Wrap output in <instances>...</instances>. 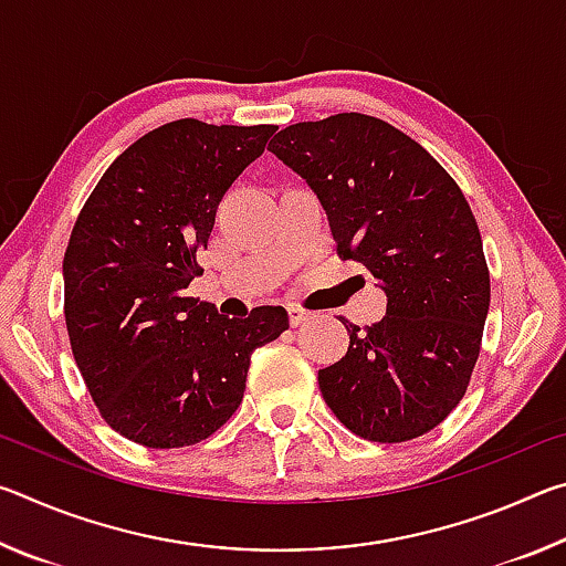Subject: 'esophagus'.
<instances>
[{
	"instance_id": "obj_1",
	"label": "esophagus",
	"mask_w": 566,
	"mask_h": 566,
	"mask_svg": "<svg viewBox=\"0 0 566 566\" xmlns=\"http://www.w3.org/2000/svg\"><path fill=\"white\" fill-rule=\"evenodd\" d=\"M286 312H290V324H292V327H300V324H304L306 319L312 317V312H306V310H302V306H296V304L286 306Z\"/></svg>"
}]
</instances>
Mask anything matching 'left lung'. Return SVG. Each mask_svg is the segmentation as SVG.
Listing matches in <instances>:
<instances>
[{
	"label": "left lung",
	"instance_id": "1",
	"mask_svg": "<svg viewBox=\"0 0 566 566\" xmlns=\"http://www.w3.org/2000/svg\"><path fill=\"white\" fill-rule=\"evenodd\" d=\"M270 151L317 195L337 254L387 294L385 319L367 332L339 317L349 349L319 369L324 401L369 442L427 434L464 397L490 312V270L462 189L369 114L292 124Z\"/></svg>",
	"mask_w": 566,
	"mask_h": 566
}]
</instances>
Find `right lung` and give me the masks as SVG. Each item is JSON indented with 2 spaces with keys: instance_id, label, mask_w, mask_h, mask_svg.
I'll use <instances>...</instances> for the list:
<instances>
[{
  "instance_id": "right-lung-1",
  "label": "right lung",
  "mask_w": 566,
  "mask_h": 566,
  "mask_svg": "<svg viewBox=\"0 0 566 566\" xmlns=\"http://www.w3.org/2000/svg\"><path fill=\"white\" fill-rule=\"evenodd\" d=\"M274 124L177 119L112 161L64 254L72 354L104 421L142 447L212 437L242 405L252 352L290 329L284 306L229 319L187 294L217 207Z\"/></svg>"
}]
</instances>
